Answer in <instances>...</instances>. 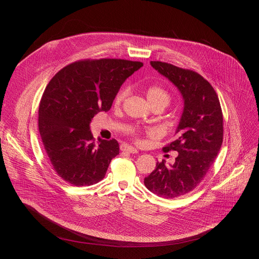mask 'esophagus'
I'll return each instance as SVG.
<instances>
[{"instance_id": "esophagus-1", "label": "esophagus", "mask_w": 259, "mask_h": 259, "mask_svg": "<svg viewBox=\"0 0 259 259\" xmlns=\"http://www.w3.org/2000/svg\"><path fill=\"white\" fill-rule=\"evenodd\" d=\"M120 149H121V151L130 153V154H137L138 153V151L135 149V147H133L131 145H128V144H125V143H122L120 145Z\"/></svg>"}]
</instances>
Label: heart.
I'll return each mask as SVG.
<instances>
[{"label": "heart", "instance_id": "obj_1", "mask_svg": "<svg viewBox=\"0 0 259 259\" xmlns=\"http://www.w3.org/2000/svg\"><path fill=\"white\" fill-rule=\"evenodd\" d=\"M128 94V88L127 87H123L118 94L116 95V99L115 102L116 104H120L123 102V100L125 99V97ZM147 101L150 102L151 105L153 104H162L165 107L169 104L170 102V94L162 87L160 86H151L146 89L145 92ZM151 132H155L154 130H152Z\"/></svg>", "mask_w": 259, "mask_h": 259}]
</instances>
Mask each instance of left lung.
Wrapping results in <instances>:
<instances>
[{
    "instance_id": "1",
    "label": "left lung",
    "mask_w": 259,
    "mask_h": 259,
    "mask_svg": "<svg viewBox=\"0 0 259 259\" xmlns=\"http://www.w3.org/2000/svg\"><path fill=\"white\" fill-rule=\"evenodd\" d=\"M151 65L178 89L184 103L175 139L163 149L178 152L175 162H158L144 178L147 190L173 199L192 192L212 167L223 144L224 118L215 90L199 73L161 61Z\"/></svg>"
}]
</instances>
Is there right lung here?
Segmentation results:
<instances>
[{"mask_svg":"<svg viewBox=\"0 0 259 259\" xmlns=\"http://www.w3.org/2000/svg\"><path fill=\"white\" fill-rule=\"evenodd\" d=\"M143 66L125 59L81 60L59 70L47 85L39 108V131L56 173L76 187L92 186L105 176L119 155L116 139L98 138L93 117L107 112L122 84Z\"/></svg>","mask_w":259,"mask_h":259,"instance_id":"1","label":"right lung"}]
</instances>
